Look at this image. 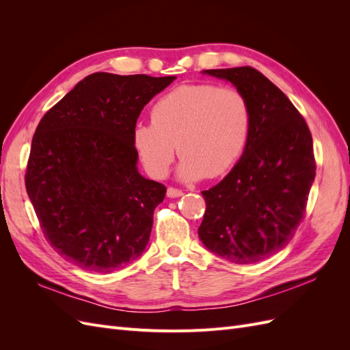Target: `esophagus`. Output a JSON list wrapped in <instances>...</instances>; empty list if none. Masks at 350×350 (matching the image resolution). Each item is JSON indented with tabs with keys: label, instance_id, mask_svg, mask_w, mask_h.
Wrapping results in <instances>:
<instances>
[{
	"label": "esophagus",
	"instance_id": "obj_1",
	"mask_svg": "<svg viewBox=\"0 0 350 350\" xmlns=\"http://www.w3.org/2000/svg\"><path fill=\"white\" fill-rule=\"evenodd\" d=\"M184 193L183 189H178V188H174V187H169L167 191H166V196L171 197V198H176V197H181Z\"/></svg>",
	"mask_w": 350,
	"mask_h": 350
}]
</instances>
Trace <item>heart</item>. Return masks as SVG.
I'll use <instances>...</instances> for the list:
<instances>
[{"label":"heart","instance_id":"obj_1","mask_svg":"<svg viewBox=\"0 0 350 350\" xmlns=\"http://www.w3.org/2000/svg\"><path fill=\"white\" fill-rule=\"evenodd\" d=\"M152 122L133 130V144L146 172L163 178L174 162L176 146L184 179L216 178L228 172L247 144L251 112L234 88L210 83L183 84L159 99Z\"/></svg>","mask_w":350,"mask_h":350}]
</instances>
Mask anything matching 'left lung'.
Returning <instances> with one entry per match:
<instances>
[{
	"instance_id": "obj_1",
	"label": "left lung",
	"mask_w": 350,
	"mask_h": 350,
	"mask_svg": "<svg viewBox=\"0 0 350 350\" xmlns=\"http://www.w3.org/2000/svg\"><path fill=\"white\" fill-rule=\"evenodd\" d=\"M247 99L250 134L239 162L206 191L198 228L204 245L235 264H252L284 248L305 216L315 178L312 135L288 96L252 67L206 70Z\"/></svg>"
}]
</instances>
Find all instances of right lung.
Returning <instances> with one entry per match:
<instances>
[{
  "label": "right lung",
  "instance_id": "add662e5",
  "mask_svg": "<svg viewBox=\"0 0 350 350\" xmlns=\"http://www.w3.org/2000/svg\"><path fill=\"white\" fill-rule=\"evenodd\" d=\"M174 80L94 72L42 116L26 191L46 241L74 266L111 273L139 258L149 242L166 187L137 171L133 130Z\"/></svg>",
  "mask_w": 350,
  "mask_h": 350
}]
</instances>
